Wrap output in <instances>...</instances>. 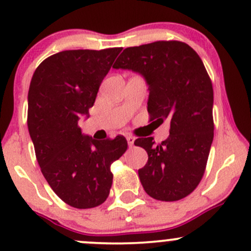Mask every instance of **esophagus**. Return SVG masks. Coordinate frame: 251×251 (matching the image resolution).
<instances>
[{
  "label": "esophagus",
  "instance_id": "1",
  "mask_svg": "<svg viewBox=\"0 0 251 251\" xmlns=\"http://www.w3.org/2000/svg\"><path fill=\"white\" fill-rule=\"evenodd\" d=\"M126 139H127L128 146H133L134 140H135V138H134V137H132V135H126Z\"/></svg>",
  "mask_w": 251,
  "mask_h": 251
}]
</instances>
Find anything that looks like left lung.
Masks as SVG:
<instances>
[{
    "instance_id": "left-lung-1",
    "label": "left lung",
    "mask_w": 251,
    "mask_h": 251,
    "mask_svg": "<svg viewBox=\"0 0 251 251\" xmlns=\"http://www.w3.org/2000/svg\"><path fill=\"white\" fill-rule=\"evenodd\" d=\"M113 68L142 74L150 120L170 123L169 138L158 145L152 137L134 142L149 155L138 170L144 190L163 201L186 197L205 172L214 139V89L203 61L186 43L155 41L124 50Z\"/></svg>"
}]
</instances>
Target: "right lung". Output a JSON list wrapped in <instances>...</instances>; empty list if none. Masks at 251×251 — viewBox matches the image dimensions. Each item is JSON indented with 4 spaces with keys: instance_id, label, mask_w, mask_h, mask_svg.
Instances as JSON below:
<instances>
[{
    "instance_id": "right-lung-1",
    "label": "right lung",
    "mask_w": 251,
    "mask_h": 251,
    "mask_svg": "<svg viewBox=\"0 0 251 251\" xmlns=\"http://www.w3.org/2000/svg\"><path fill=\"white\" fill-rule=\"evenodd\" d=\"M122 50L60 51L43 60L31 77L27 124L37 163L53 191L73 208H96L106 201L111 164L127 150L123 135L99 142L77 125L88 117Z\"/></svg>"
}]
</instances>
